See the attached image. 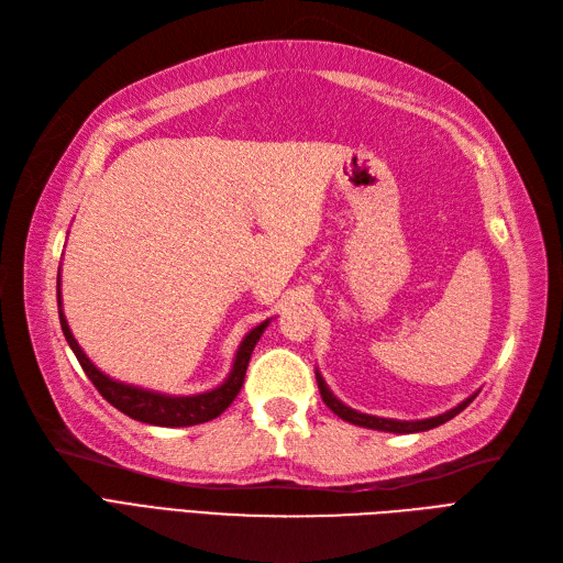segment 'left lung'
<instances>
[{
    "label": "left lung",
    "instance_id": "8db88e82",
    "mask_svg": "<svg viewBox=\"0 0 563 563\" xmlns=\"http://www.w3.org/2000/svg\"><path fill=\"white\" fill-rule=\"evenodd\" d=\"M318 376V388H320V397H322V402L328 405L336 416H341L343 421H349V423H355V426H362V428H374V430H386V432H421V430H430V428H438V426H442V423H446V421H451L453 416L456 413H461L470 402L475 400L477 395H473V397H467V400L463 402V405H459L456 409H451V411H446V413H442V416H434V419H426V421H393V419H376V416H367V413H360V411H355V409H351V407H346V405H341L336 397L330 393V388L324 386V380H322V376L320 374H316Z\"/></svg>",
    "mask_w": 563,
    "mask_h": 563
}]
</instances>
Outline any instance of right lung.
I'll return each mask as SVG.
<instances>
[{"mask_svg":"<svg viewBox=\"0 0 563 563\" xmlns=\"http://www.w3.org/2000/svg\"><path fill=\"white\" fill-rule=\"evenodd\" d=\"M58 303H60V289H58ZM266 324L268 322H262L260 328H255L243 339L239 353H235L233 369H231L229 378L224 380L220 388H214V390L203 393V395H194V397H166V395L150 393V390H142V388L123 386V384H119V380H112L110 376H104L100 369H96L93 362H90L84 355V351L79 349V343L75 341V336H71V332L67 328V320L60 311V328H63V334L69 343V349H71V353L77 355L81 369L86 372V376L90 378V384L98 388V393L104 397V400L110 402L112 407H117L119 411H123L125 416H131V419H135V421L163 426V428L198 426V423L217 419V416H220L235 400V395L241 393L250 355H252V351H255L262 332L266 330Z\"/></svg>","mask_w":563,"mask_h":563,"instance_id":"right-lung-1","label":"right lung"}]
</instances>
